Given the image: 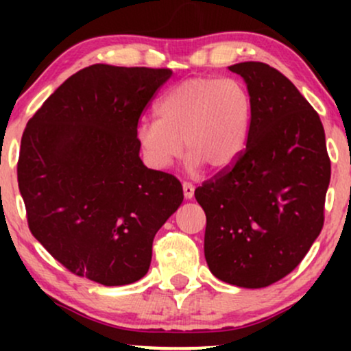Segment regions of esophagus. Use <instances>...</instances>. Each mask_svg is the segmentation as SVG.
I'll return each mask as SVG.
<instances>
[{"instance_id":"1","label":"esophagus","mask_w":351,"mask_h":351,"mask_svg":"<svg viewBox=\"0 0 351 351\" xmlns=\"http://www.w3.org/2000/svg\"><path fill=\"white\" fill-rule=\"evenodd\" d=\"M183 195L184 199H191L195 196V186L191 183H183Z\"/></svg>"}]
</instances>
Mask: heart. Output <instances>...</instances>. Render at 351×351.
<instances>
[{
  "label": "heart",
  "instance_id": "b5f03b06",
  "mask_svg": "<svg viewBox=\"0 0 351 351\" xmlns=\"http://www.w3.org/2000/svg\"><path fill=\"white\" fill-rule=\"evenodd\" d=\"M158 119H143L135 136L148 167L167 170L184 148L188 171L224 170L243 155L252 125V99L236 79L195 77L156 104Z\"/></svg>",
  "mask_w": 351,
  "mask_h": 351
}]
</instances>
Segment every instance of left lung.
I'll use <instances>...</instances> for the list:
<instances>
[{
	"mask_svg": "<svg viewBox=\"0 0 351 351\" xmlns=\"http://www.w3.org/2000/svg\"><path fill=\"white\" fill-rule=\"evenodd\" d=\"M228 69L251 94V132L234 165L195 196L206 213L209 271L261 289L291 274L320 234L330 158L320 117L284 74L254 60Z\"/></svg>",
	"mask_w": 351,
	"mask_h": 351,
	"instance_id": "obj_1",
	"label": "left lung"
}]
</instances>
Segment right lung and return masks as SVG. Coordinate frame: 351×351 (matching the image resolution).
<instances>
[{
	"mask_svg": "<svg viewBox=\"0 0 351 351\" xmlns=\"http://www.w3.org/2000/svg\"><path fill=\"white\" fill-rule=\"evenodd\" d=\"M170 69L94 64L54 90L24 128L18 184L27 224L54 259L102 285L140 280L158 229L183 203L147 168L135 130Z\"/></svg>",
	"mask_w": 351,
	"mask_h": 351,
	"instance_id": "obj_1",
	"label": "right lung"
}]
</instances>
